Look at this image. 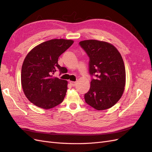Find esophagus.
Wrapping results in <instances>:
<instances>
[{"label": "esophagus", "instance_id": "1", "mask_svg": "<svg viewBox=\"0 0 152 152\" xmlns=\"http://www.w3.org/2000/svg\"><path fill=\"white\" fill-rule=\"evenodd\" d=\"M70 85H71L72 86L74 87V86H76L77 82H73V81H70Z\"/></svg>", "mask_w": 152, "mask_h": 152}]
</instances>
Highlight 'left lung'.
Wrapping results in <instances>:
<instances>
[{"label": "left lung", "instance_id": "left-lung-1", "mask_svg": "<svg viewBox=\"0 0 152 152\" xmlns=\"http://www.w3.org/2000/svg\"><path fill=\"white\" fill-rule=\"evenodd\" d=\"M79 45L89 58L92 77L85 102L98 110L112 107L121 99L126 84L125 66L120 53L112 44L103 41L86 40Z\"/></svg>", "mask_w": 152, "mask_h": 152}]
</instances>
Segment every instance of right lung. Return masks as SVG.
Masks as SVG:
<instances>
[{
  "label": "right lung",
  "mask_w": 152,
  "mask_h": 152,
  "mask_svg": "<svg viewBox=\"0 0 152 152\" xmlns=\"http://www.w3.org/2000/svg\"><path fill=\"white\" fill-rule=\"evenodd\" d=\"M73 43L72 40L52 39L37 45L26 55L21 68V85L26 97L37 107L52 108L65 98L67 81L53 75L61 71L58 58Z\"/></svg>",
  "instance_id": "obj_1"
}]
</instances>
